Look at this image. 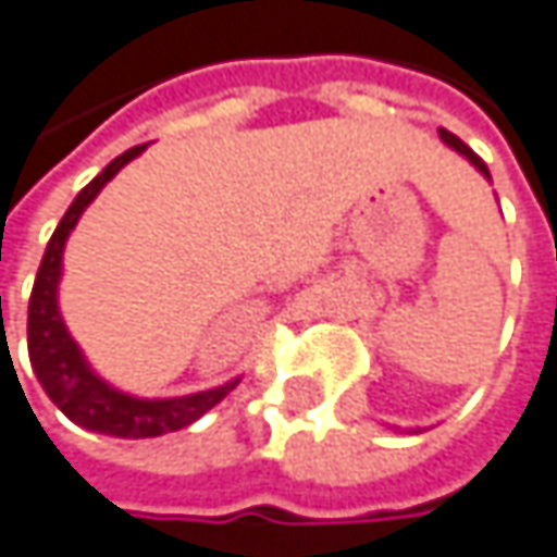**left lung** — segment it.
Segmentation results:
<instances>
[{"mask_svg":"<svg viewBox=\"0 0 557 557\" xmlns=\"http://www.w3.org/2000/svg\"><path fill=\"white\" fill-rule=\"evenodd\" d=\"M441 139H444V143H447L450 149H457L460 156H467V159H470V162H473V165H476V169H480V172L486 175V178H490V169H486V162H483V159H480V156H476V152H473V149H470V146H467V143L460 139V136H454V133L441 129Z\"/></svg>","mask_w":557,"mask_h":557,"instance_id":"left-lung-1","label":"left lung"}]
</instances>
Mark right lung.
Here are the masks:
<instances>
[{"instance_id":"1","label":"right lung","mask_w":557,"mask_h":557,"mask_svg":"<svg viewBox=\"0 0 557 557\" xmlns=\"http://www.w3.org/2000/svg\"><path fill=\"white\" fill-rule=\"evenodd\" d=\"M143 146L126 149L123 156H116L94 182H87L77 198L71 201V208L64 211V218L58 221L35 287H32V300H28V359L32 369L45 388V395L81 428L97 431V434H110V437H126V441H139V437H159L169 431H182L191 421H198L205 411H211L234 385H218L198 395H182V398H133L116 392L113 385H107L84 359L81 346L71 339L61 310H58V281H61V257H64V244L77 224V218L84 214V208L100 195V188L129 162L136 159Z\"/></svg>"}]
</instances>
